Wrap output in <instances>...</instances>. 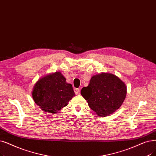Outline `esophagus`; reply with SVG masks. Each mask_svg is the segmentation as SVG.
<instances>
[{
  "mask_svg": "<svg viewBox=\"0 0 156 156\" xmlns=\"http://www.w3.org/2000/svg\"><path fill=\"white\" fill-rule=\"evenodd\" d=\"M74 93H75L76 95L80 93V89H78V88H75V89H74Z\"/></svg>",
  "mask_w": 156,
  "mask_h": 156,
  "instance_id": "1",
  "label": "esophagus"
}]
</instances>
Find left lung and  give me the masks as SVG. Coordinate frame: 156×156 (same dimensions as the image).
<instances>
[{
    "instance_id": "1",
    "label": "left lung",
    "mask_w": 156,
    "mask_h": 156,
    "mask_svg": "<svg viewBox=\"0 0 156 156\" xmlns=\"http://www.w3.org/2000/svg\"><path fill=\"white\" fill-rule=\"evenodd\" d=\"M127 94L125 83L110 73L93 76L81 90L89 107L100 117L110 115L121 106Z\"/></svg>"
}]
</instances>
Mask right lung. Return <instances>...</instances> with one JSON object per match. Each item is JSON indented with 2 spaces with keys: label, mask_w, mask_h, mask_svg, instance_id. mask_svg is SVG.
<instances>
[{
  "label": "right lung",
  "mask_w": 156,
  "mask_h": 156,
  "mask_svg": "<svg viewBox=\"0 0 156 156\" xmlns=\"http://www.w3.org/2000/svg\"><path fill=\"white\" fill-rule=\"evenodd\" d=\"M75 96L71 84L67 83L60 72L41 78L34 87L32 98L44 112L55 113Z\"/></svg>",
  "instance_id": "right-lung-1"
}]
</instances>
